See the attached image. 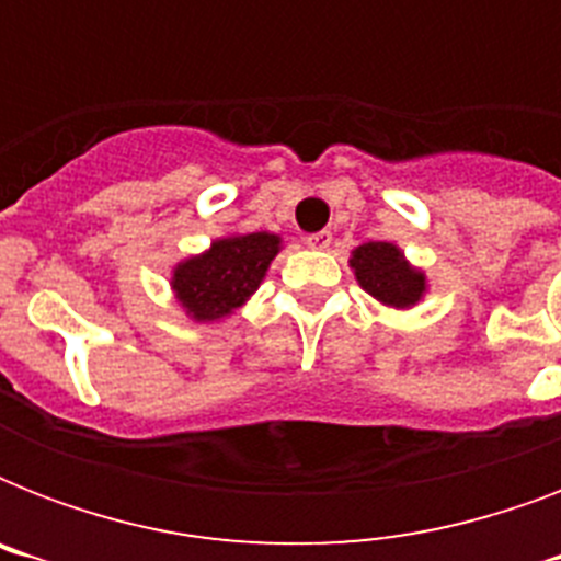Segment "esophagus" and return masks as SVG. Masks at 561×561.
<instances>
[{
    "mask_svg": "<svg viewBox=\"0 0 561 561\" xmlns=\"http://www.w3.org/2000/svg\"><path fill=\"white\" fill-rule=\"evenodd\" d=\"M306 244L311 247V250H329V247H332V232H329V229L311 232V236H306Z\"/></svg>",
    "mask_w": 561,
    "mask_h": 561,
    "instance_id": "obj_1",
    "label": "esophagus"
}]
</instances>
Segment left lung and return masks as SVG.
<instances>
[{
	"label": "left lung",
	"instance_id": "obj_1",
	"mask_svg": "<svg viewBox=\"0 0 561 561\" xmlns=\"http://www.w3.org/2000/svg\"><path fill=\"white\" fill-rule=\"evenodd\" d=\"M355 276L378 302L392 308H408L419 302L425 290V276L408 267L401 253L387 241H369L360 244L352 255Z\"/></svg>",
	"mask_w": 561,
	"mask_h": 561
}]
</instances>
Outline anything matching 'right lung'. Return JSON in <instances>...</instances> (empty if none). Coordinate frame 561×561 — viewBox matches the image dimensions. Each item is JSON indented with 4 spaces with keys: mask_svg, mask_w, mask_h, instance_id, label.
<instances>
[{
    "mask_svg": "<svg viewBox=\"0 0 561 561\" xmlns=\"http://www.w3.org/2000/svg\"><path fill=\"white\" fill-rule=\"evenodd\" d=\"M279 253V238L267 232L215 241L209 253L174 271V290L194 320H218L244 302Z\"/></svg>",
    "mask_w": 561,
    "mask_h": 561,
    "instance_id": "obj_1",
    "label": "right lung"
}]
</instances>
